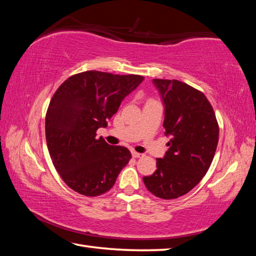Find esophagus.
<instances>
[{
	"mask_svg": "<svg viewBox=\"0 0 256 256\" xmlns=\"http://www.w3.org/2000/svg\"><path fill=\"white\" fill-rule=\"evenodd\" d=\"M132 156H133V157L134 158H140V157H142V156H144V154H138V152H136V151H132Z\"/></svg>",
	"mask_w": 256,
	"mask_h": 256,
	"instance_id": "esophagus-1",
	"label": "esophagus"
}]
</instances>
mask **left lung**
Wrapping results in <instances>:
<instances>
[{"label": "left lung", "mask_w": 256, "mask_h": 256, "mask_svg": "<svg viewBox=\"0 0 256 256\" xmlns=\"http://www.w3.org/2000/svg\"><path fill=\"white\" fill-rule=\"evenodd\" d=\"M164 107L162 126L170 140L157 170L144 183L160 198L172 200L200 183L214 160L219 126L210 102L201 92L178 80L154 79Z\"/></svg>", "instance_id": "left-lung-1"}]
</instances>
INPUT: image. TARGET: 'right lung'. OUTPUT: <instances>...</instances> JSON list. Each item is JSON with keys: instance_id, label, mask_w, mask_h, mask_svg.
<instances>
[{"instance_id": "right-lung-1", "label": "right lung", "mask_w": 256, "mask_h": 256, "mask_svg": "<svg viewBox=\"0 0 256 256\" xmlns=\"http://www.w3.org/2000/svg\"><path fill=\"white\" fill-rule=\"evenodd\" d=\"M144 79L86 71L70 76L56 90L46 112L47 148L56 170L73 190L102 196L128 164L130 150L108 144L96 131L107 126L123 99Z\"/></svg>"}]
</instances>
